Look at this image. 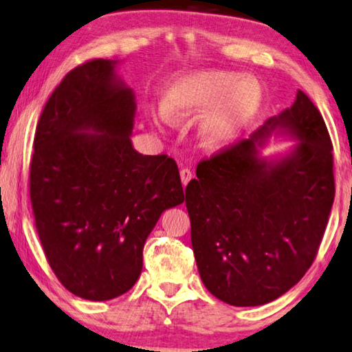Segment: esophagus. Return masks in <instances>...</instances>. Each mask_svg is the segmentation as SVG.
<instances>
[{"mask_svg":"<svg viewBox=\"0 0 352 352\" xmlns=\"http://www.w3.org/2000/svg\"><path fill=\"white\" fill-rule=\"evenodd\" d=\"M180 178H182L183 186H186L188 183H189V180H191V178H192V172L189 170V169H182L180 170Z\"/></svg>","mask_w":352,"mask_h":352,"instance_id":"34e87169","label":"esophagus"}]
</instances>
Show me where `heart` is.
<instances>
[{"label": "heart", "instance_id": "1", "mask_svg": "<svg viewBox=\"0 0 352 352\" xmlns=\"http://www.w3.org/2000/svg\"><path fill=\"white\" fill-rule=\"evenodd\" d=\"M260 103L261 87L250 78L224 70H196L169 82L153 119L167 125L202 113L197 119L200 146L216 152L252 122Z\"/></svg>", "mask_w": 352, "mask_h": 352}]
</instances>
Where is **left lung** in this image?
Returning <instances> with one entry per match:
<instances>
[{
    "instance_id": "left-lung-1",
    "label": "left lung",
    "mask_w": 352,
    "mask_h": 352,
    "mask_svg": "<svg viewBox=\"0 0 352 352\" xmlns=\"http://www.w3.org/2000/svg\"><path fill=\"white\" fill-rule=\"evenodd\" d=\"M289 152L261 155L272 133ZM332 144L302 91L249 139L202 161L186 186L191 243L206 289L235 307L263 305L296 285L311 266L331 213Z\"/></svg>"
}]
</instances>
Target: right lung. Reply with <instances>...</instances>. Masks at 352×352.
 Returning a JSON list of instances; mask_svg holds the SVG:
<instances>
[{
    "mask_svg": "<svg viewBox=\"0 0 352 352\" xmlns=\"http://www.w3.org/2000/svg\"><path fill=\"white\" fill-rule=\"evenodd\" d=\"M117 64L94 59L65 75L42 111L31 161V204L48 263L87 300L135 285L150 232L185 200L175 161L133 147L136 97Z\"/></svg>",
    "mask_w": 352,
    "mask_h": 352,
    "instance_id": "1",
    "label": "right lung"
}]
</instances>
